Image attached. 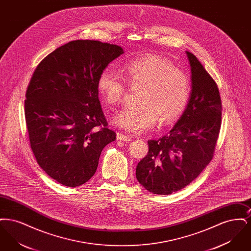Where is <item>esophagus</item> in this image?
Segmentation results:
<instances>
[{
	"mask_svg": "<svg viewBox=\"0 0 251 251\" xmlns=\"http://www.w3.org/2000/svg\"><path fill=\"white\" fill-rule=\"evenodd\" d=\"M117 139H118L119 141H124V142H128V141H131V137H129V136L125 135V134H122V133H120V132H118V134H117Z\"/></svg>",
	"mask_w": 251,
	"mask_h": 251,
	"instance_id": "obj_1",
	"label": "esophagus"
}]
</instances>
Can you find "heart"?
<instances>
[{
    "instance_id": "b5f03b06",
    "label": "heart",
    "mask_w": 251,
    "mask_h": 251,
    "mask_svg": "<svg viewBox=\"0 0 251 251\" xmlns=\"http://www.w3.org/2000/svg\"><path fill=\"white\" fill-rule=\"evenodd\" d=\"M124 78L111 68L100 72L98 90L109 105L122 100L127 85L142 88L138 107L124 108L118 113L114 123L131 134H139L152 128L158 120L168 125L179 119L185 110L191 93L186 72L161 56L147 54L129 61L124 69Z\"/></svg>"
}]
</instances>
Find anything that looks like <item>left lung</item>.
<instances>
[{"instance_id": "left-lung-1", "label": "left lung", "mask_w": 251, "mask_h": 251, "mask_svg": "<svg viewBox=\"0 0 251 251\" xmlns=\"http://www.w3.org/2000/svg\"><path fill=\"white\" fill-rule=\"evenodd\" d=\"M191 70V93L181 117L168 134L149 140V152L136 167L145 189L170 195L187 186L213 159L221 126V99L201 63L185 51Z\"/></svg>"}]
</instances>
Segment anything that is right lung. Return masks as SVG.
Returning a JSON list of instances; mask_svg holds the SVG:
<instances>
[{
	"mask_svg": "<svg viewBox=\"0 0 251 251\" xmlns=\"http://www.w3.org/2000/svg\"><path fill=\"white\" fill-rule=\"evenodd\" d=\"M123 49L73 40L36 67L26 91L25 120L36 162L51 179L76 187L95 174L103 148L116 140L99 100L98 79Z\"/></svg>",
	"mask_w": 251,
	"mask_h": 251,
	"instance_id": "1",
	"label": "right lung"
}]
</instances>
